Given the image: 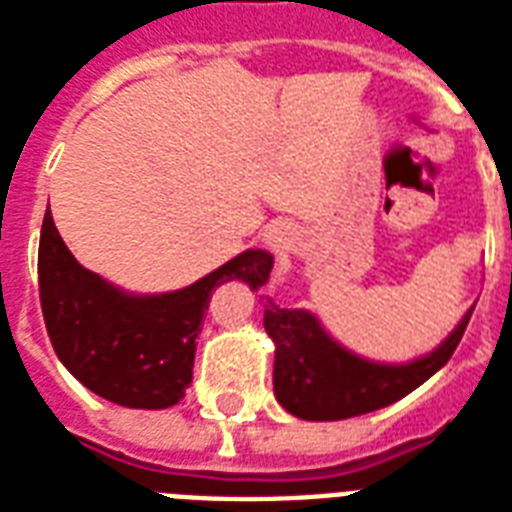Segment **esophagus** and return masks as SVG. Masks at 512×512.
<instances>
[{
	"mask_svg": "<svg viewBox=\"0 0 512 512\" xmlns=\"http://www.w3.org/2000/svg\"><path fill=\"white\" fill-rule=\"evenodd\" d=\"M291 226L286 224V221H275V224L267 226V232H264V242L270 245V248H275V251H280V248H288V242H291Z\"/></svg>",
	"mask_w": 512,
	"mask_h": 512,
	"instance_id": "esophagus-1",
	"label": "esophagus"
}]
</instances>
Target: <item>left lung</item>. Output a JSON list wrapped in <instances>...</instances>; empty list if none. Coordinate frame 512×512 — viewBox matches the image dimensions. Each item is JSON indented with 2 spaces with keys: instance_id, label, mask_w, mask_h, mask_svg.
Listing matches in <instances>:
<instances>
[{
  "instance_id": "obj_1",
  "label": "left lung",
  "mask_w": 512,
  "mask_h": 512,
  "mask_svg": "<svg viewBox=\"0 0 512 512\" xmlns=\"http://www.w3.org/2000/svg\"><path fill=\"white\" fill-rule=\"evenodd\" d=\"M253 291L261 286L248 283ZM475 305L461 315L443 343L413 361L386 364L364 359L326 332L321 321L302 307H280L267 299L264 329L275 343V397L302 421H343L407 397L413 388L448 364Z\"/></svg>"
}]
</instances>
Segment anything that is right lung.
I'll use <instances>...</instances> for the list:
<instances>
[{
	"mask_svg": "<svg viewBox=\"0 0 512 512\" xmlns=\"http://www.w3.org/2000/svg\"><path fill=\"white\" fill-rule=\"evenodd\" d=\"M272 253L251 248L205 278L164 294H129L86 270L61 240L53 215L40 234V302L53 351L96 397L164 410L186 397L205 310L218 286H264Z\"/></svg>",
	"mask_w": 512,
	"mask_h": 512,
	"instance_id": "right-lung-1",
	"label": "right lung"
}]
</instances>
